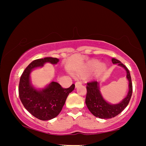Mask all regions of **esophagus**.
Here are the masks:
<instances>
[{"label":"esophagus","mask_w":146,"mask_h":146,"mask_svg":"<svg viewBox=\"0 0 146 146\" xmlns=\"http://www.w3.org/2000/svg\"><path fill=\"white\" fill-rule=\"evenodd\" d=\"M81 84H81L80 82H76L75 83V88H78V86H80Z\"/></svg>","instance_id":"esophagus-1"}]
</instances>
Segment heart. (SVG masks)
Returning <instances> with one entry per match:
<instances>
[{"mask_svg":"<svg viewBox=\"0 0 146 146\" xmlns=\"http://www.w3.org/2000/svg\"><path fill=\"white\" fill-rule=\"evenodd\" d=\"M98 68V70L100 73L104 72L107 68V66L105 64H100V62L97 60H92L89 62L86 66V70L88 71H91L94 70L95 69ZM85 74L84 71H82V72L79 73L78 75L82 76Z\"/></svg>","mask_w":146,"mask_h":146,"instance_id":"obj_1","label":"heart"}]
</instances>
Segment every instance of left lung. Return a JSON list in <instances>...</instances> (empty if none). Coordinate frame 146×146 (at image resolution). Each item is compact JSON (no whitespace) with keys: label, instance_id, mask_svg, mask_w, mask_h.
<instances>
[{"label":"left lung","instance_id":"1","mask_svg":"<svg viewBox=\"0 0 146 146\" xmlns=\"http://www.w3.org/2000/svg\"><path fill=\"white\" fill-rule=\"evenodd\" d=\"M113 64H117L118 66L123 68L126 71V78L129 82V90L125 97L119 103L113 104L107 102L101 93L99 82L92 81L87 83V95L86 97V104L88 110L96 117L102 119H108L116 117L127 107L132 95L133 86L131 78L128 69L120 60L113 58Z\"/></svg>","mask_w":146,"mask_h":146}]
</instances>
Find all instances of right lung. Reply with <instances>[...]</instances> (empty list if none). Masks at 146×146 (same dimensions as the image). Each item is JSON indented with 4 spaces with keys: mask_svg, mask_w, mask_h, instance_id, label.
I'll list each match as a JSON object with an SVG mask.
<instances>
[{
    "mask_svg": "<svg viewBox=\"0 0 146 146\" xmlns=\"http://www.w3.org/2000/svg\"><path fill=\"white\" fill-rule=\"evenodd\" d=\"M58 62L59 59L53 57L35 60L25 69L20 78V99L32 115L41 120L53 119L60 113L68 95L75 89V84L64 89L58 83L51 82L45 88L37 89L31 84L30 74L35 69L43 67L46 63L55 65Z\"/></svg>",
    "mask_w": 146,
    "mask_h": 146,
    "instance_id": "right-lung-1",
    "label": "right lung"
}]
</instances>
